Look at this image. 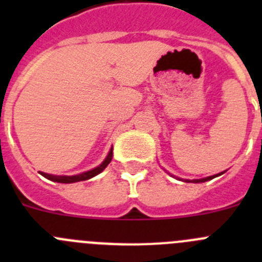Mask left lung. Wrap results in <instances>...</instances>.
<instances>
[{
	"label": "left lung",
	"instance_id": "obj_1",
	"mask_svg": "<svg viewBox=\"0 0 262 262\" xmlns=\"http://www.w3.org/2000/svg\"><path fill=\"white\" fill-rule=\"evenodd\" d=\"M219 176H221V173H219ZM217 177V174L215 176H210V177H206V178H201V180H193V181H189V180H185V182H195V184H198V182H206L209 181V180H212V178Z\"/></svg>",
	"mask_w": 262,
	"mask_h": 262
}]
</instances>
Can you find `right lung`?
<instances>
[{
  "label": "right lung",
  "mask_w": 262,
  "mask_h": 262,
  "mask_svg": "<svg viewBox=\"0 0 262 262\" xmlns=\"http://www.w3.org/2000/svg\"><path fill=\"white\" fill-rule=\"evenodd\" d=\"M111 159H113V148H111L110 152H108V155H107V157L103 160V163L101 164V165H98L97 168L92 169V170H88V172L80 173V174H76V176H53V174H48V173H43V172H40V174L43 176V177L51 180V181L60 182V184H72V182L86 181V180H89V178L94 177V176L99 174V173L102 172L103 169H105L106 166L110 164Z\"/></svg>",
  "instance_id": "add662e5"
}]
</instances>
